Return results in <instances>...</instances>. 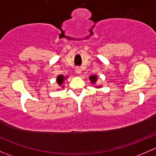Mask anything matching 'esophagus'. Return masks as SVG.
<instances>
[{
	"label": "esophagus",
	"mask_w": 156,
	"mask_h": 156,
	"mask_svg": "<svg viewBox=\"0 0 156 156\" xmlns=\"http://www.w3.org/2000/svg\"><path fill=\"white\" fill-rule=\"evenodd\" d=\"M75 72H76V73H77V74H80V73H82L81 68H80V67H76V68L75 69Z\"/></svg>",
	"instance_id": "esophagus-1"
}]
</instances>
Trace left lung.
Instances as JSON below:
<instances>
[{"mask_svg":"<svg viewBox=\"0 0 156 156\" xmlns=\"http://www.w3.org/2000/svg\"><path fill=\"white\" fill-rule=\"evenodd\" d=\"M89 78L90 81H91V84H95L96 82H97V80H98L97 75H91ZM100 87H101V86H96V88H97V89H99Z\"/></svg>","mask_w":156,"mask_h":156,"instance_id":"8db88e82","label":"left lung"}]
</instances>
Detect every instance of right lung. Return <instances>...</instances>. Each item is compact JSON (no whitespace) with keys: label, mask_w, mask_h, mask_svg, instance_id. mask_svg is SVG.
I'll list each match as a JSON object with an SVG mask.
<instances>
[{"label":"right lung","mask_w":156,"mask_h":156,"mask_svg":"<svg viewBox=\"0 0 156 156\" xmlns=\"http://www.w3.org/2000/svg\"><path fill=\"white\" fill-rule=\"evenodd\" d=\"M66 79L67 77H65L63 75H58V76H57V80H56L58 85L59 86H62V87L63 88L64 86H62V84H63L64 82H65V80H66Z\"/></svg>","instance_id":"right-lung-1"}]
</instances>
